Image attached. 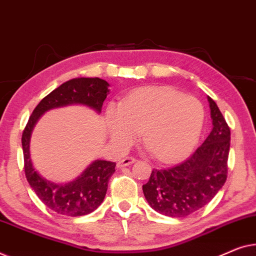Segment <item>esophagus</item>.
Listing matches in <instances>:
<instances>
[{
	"instance_id": "34e87169",
	"label": "esophagus",
	"mask_w": 256,
	"mask_h": 256,
	"mask_svg": "<svg viewBox=\"0 0 256 256\" xmlns=\"http://www.w3.org/2000/svg\"><path fill=\"white\" fill-rule=\"evenodd\" d=\"M136 161V158H132V156H126L124 158V159H122L120 162L117 164V167H125V166H128V164H134Z\"/></svg>"
}]
</instances>
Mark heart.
I'll return each instance as SVG.
<instances>
[{
	"label": "heart",
	"mask_w": 256,
	"mask_h": 256,
	"mask_svg": "<svg viewBox=\"0 0 256 256\" xmlns=\"http://www.w3.org/2000/svg\"><path fill=\"white\" fill-rule=\"evenodd\" d=\"M198 100L168 87L142 88L128 95L120 106L106 109L108 132L114 144L126 148L142 132L154 158L175 162L189 156L204 125Z\"/></svg>",
	"instance_id": "1"
}]
</instances>
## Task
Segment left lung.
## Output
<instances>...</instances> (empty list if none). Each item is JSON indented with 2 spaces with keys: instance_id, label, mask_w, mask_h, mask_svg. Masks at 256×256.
Here are the masks:
<instances>
[{
  "instance_id": "obj_1",
  "label": "left lung",
  "mask_w": 256,
  "mask_h": 256,
  "mask_svg": "<svg viewBox=\"0 0 256 256\" xmlns=\"http://www.w3.org/2000/svg\"><path fill=\"white\" fill-rule=\"evenodd\" d=\"M212 128L205 142L183 162L166 169H153L142 192L159 214L182 218L206 205L228 178L231 131L217 104L208 97Z\"/></svg>"
}]
</instances>
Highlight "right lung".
<instances>
[{
    "instance_id": "right-lung-1",
    "label": "right lung",
    "mask_w": 256,
    "mask_h": 256,
    "mask_svg": "<svg viewBox=\"0 0 256 256\" xmlns=\"http://www.w3.org/2000/svg\"><path fill=\"white\" fill-rule=\"evenodd\" d=\"M109 84L98 78H80L64 82L42 98L28 118L22 134L24 172L28 184L42 203L56 214L78 217L96 210L106 197L108 183L116 162L97 160L81 176L67 184H56L42 178L36 172L30 158V136L34 124L45 111L68 104H84L100 112L109 94Z\"/></svg>"
}]
</instances>
